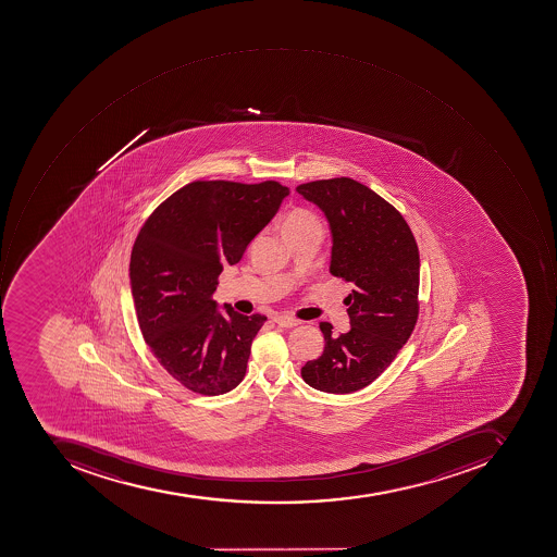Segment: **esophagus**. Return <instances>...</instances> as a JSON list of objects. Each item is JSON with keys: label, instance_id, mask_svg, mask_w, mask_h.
Here are the masks:
<instances>
[{"label": "esophagus", "instance_id": "34e87169", "mask_svg": "<svg viewBox=\"0 0 557 557\" xmlns=\"http://www.w3.org/2000/svg\"><path fill=\"white\" fill-rule=\"evenodd\" d=\"M273 320L277 325L284 326V329H292V326L299 325V320L293 319V317H288V314H276Z\"/></svg>", "mask_w": 557, "mask_h": 557}]
</instances>
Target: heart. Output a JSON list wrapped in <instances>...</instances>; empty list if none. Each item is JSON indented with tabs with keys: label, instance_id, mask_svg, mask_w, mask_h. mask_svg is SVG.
Wrapping results in <instances>:
<instances>
[{
	"label": "heart",
	"instance_id": "obj_1",
	"mask_svg": "<svg viewBox=\"0 0 557 557\" xmlns=\"http://www.w3.org/2000/svg\"><path fill=\"white\" fill-rule=\"evenodd\" d=\"M319 225V219L311 211L298 208V210H293L292 213H288L286 219L283 220V234L286 237V235L296 234V232L305 231V228H310V226Z\"/></svg>",
	"mask_w": 557,
	"mask_h": 557
}]
</instances>
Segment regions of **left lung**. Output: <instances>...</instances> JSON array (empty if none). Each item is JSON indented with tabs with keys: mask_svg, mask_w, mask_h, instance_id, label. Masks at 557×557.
I'll use <instances>...</instances> for the list:
<instances>
[{
	"mask_svg": "<svg viewBox=\"0 0 557 557\" xmlns=\"http://www.w3.org/2000/svg\"><path fill=\"white\" fill-rule=\"evenodd\" d=\"M296 191L331 223V273L356 286L347 296L350 331L335 335L331 323H320L325 349L301 377L320 392L347 395L381 376L417 325L419 247L404 215L350 177L311 181Z\"/></svg>",
	"mask_w": 557,
	"mask_h": 557,
	"instance_id": "left-lung-1",
	"label": "left lung"
}]
</instances>
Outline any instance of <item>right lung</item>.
Returning a JSON list of instances; mask_svg holds the SVG:
<instances>
[{
  "instance_id": "add662e5",
  "label": "right lung",
  "mask_w": 557,
  "mask_h": 557,
  "mask_svg": "<svg viewBox=\"0 0 557 557\" xmlns=\"http://www.w3.org/2000/svg\"><path fill=\"white\" fill-rule=\"evenodd\" d=\"M289 189L277 181L244 185L193 181L150 213L135 238L131 288L144 341L189 392L215 396L246 376L264 314L213 299L223 265L237 264L276 215Z\"/></svg>"
}]
</instances>
